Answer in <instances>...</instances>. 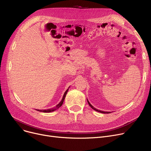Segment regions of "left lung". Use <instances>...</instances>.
<instances>
[{
	"label": "left lung",
	"mask_w": 151,
	"mask_h": 151,
	"mask_svg": "<svg viewBox=\"0 0 151 151\" xmlns=\"http://www.w3.org/2000/svg\"><path fill=\"white\" fill-rule=\"evenodd\" d=\"M87 100H88V104H89V105L93 109H94L95 111H98V112H100V113H104V114H108V113H110V112H107V111H100V110H99V109H97L96 108H95L91 104L89 103V101H88V100L87 99Z\"/></svg>",
	"instance_id": "left-lung-1"
}]
</instances>
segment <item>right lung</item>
I'll return each mask as SVG.
<instances>
[{"label": "right lung", "mask_w": 151, "mask_h": 151, "mask_svg": "<svg viewBox=\"0 0 151 151\" xmlns=\"http://www.w3.org/2000/svg\"><path fill=\"white\" fill-rule=\"evenodd\" d=\"M68 91V89L65 92L64 94H63V97H62V100L60 101V103H59V104L58 105H57L56 106H55V107L52 108H51V109H44V110H39V109H37V111H40V112H43V113H50V112H52V111H54L56 110L57 109L59 108L62 105V104H63V101H64L65 97V96H66V94H67Z\"/></svg>", "instance_id": "obj_1"}]
</instances>
